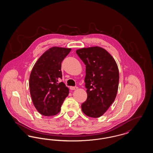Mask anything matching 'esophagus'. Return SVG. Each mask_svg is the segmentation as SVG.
Segmentation results:
<instances>
[{
    "label": "esophagus",
    "mask_w": 153,
    "mask_h": 153,
    "mask_svg": "<svg viewBox=\"0 0 153 153\" xmlns=\"http://www.w3.org/2000/svg\"><path fill=\"white\" fill-rule=\"evenodd\" d=\"M77 88H78L77 87H70V89H71V90H75Z\"/></svg>",
    "instance_id": "1"
}]
</instances>
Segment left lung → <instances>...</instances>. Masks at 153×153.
<instances>
[{
    "mask_svg": "<svg viewBox=\"0 0 153 153\" xmlns=\"http://www.w3.org/2000/svg\"><path fill=\"white\" fill-rule=\"evenodd\" d=\"M76 53L85 65L84 82L87 99L81 109L88 117L102 115L117 96L119 73L117 63L111 54L100 47L82 48Z\"/></svg>",
    "mask_w": 153,
    "mask_h": 153,
    "instance_id": "obj_1",
    "label": "left lung"
}]
</instances>
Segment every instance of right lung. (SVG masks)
Here are the masks:
<instances>
[{"instance_id": "obj_1", "label": "right lung", "mask_w": 153, "mask_h": 153, "mask_svg": "<svg viewBox=\"0 0 153 153\" xmlns=\"http://www.w3.org/2000/svg\"><path fill=\"white\" fill-rule=\"evenodd\" d=\"M71 49L53 47L45 51L34 66L30 76L32 101L36 110L44 116H53L60 111L69 94L62 79L61 62Z\"/></svg>"}]
</instances>
